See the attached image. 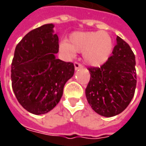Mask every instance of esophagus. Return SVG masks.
I'll use <instances>...</instances> for the list:
<instances>
[{
	"instance_id": "1",
	"label": "esophagus",
	"mask_w": 146,
	"mask_h": 146,
	"mask_svg": "<svg viewBox=\"0 0 146 146\" xmlns=\"http://www.w3.org/2000/svg\"><path fill=\"white\" fill-rule=\"evenodd\" d=\"M74 66H75V69H76V70H78V69H80V68H83V65L80 64V63H79V62H76L74 63Z\"/></svg>"
}]
</instances>
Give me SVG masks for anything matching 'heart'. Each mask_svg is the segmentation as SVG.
Masks as SVG:
<instances>
[{"mask_svg":"<svg viewBox=\"0 0 146 146\" xmlns=\"http://www.w3.org/2000/svg\"><path fill=\"white\" fill-rule=\"evenodd\" d=\"M114 48L113 39L106 31H76L72 33L69 42L62 41L60 49L70 58L76 52L83 53V58L91 66H100L110 58Z\"/></svg>","mask_w":146,"mask_h":146,"instance_id":"heart-1","label":"heart"}]
</instances>
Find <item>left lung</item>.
I'll return each mask as SVG.
<instances>
[{
	"label": "left lung",
	"mask_w": 146,
	"mask_h": 146,
	"mask_svg": "<svg viewBox=\"0 0 146 146\" xmlns=\"http://www.w3.org/2000/svg\"><path fill=\"white\" fill-rule=\"evenodd\" d=\"M112 56L101 67H89L85 89L88 102L102 116L112 117L127 107L137 85L136 59L129 44L119 36Z\"/></svg>",
	"instance_id": "8db88e82"
}]
</instances>
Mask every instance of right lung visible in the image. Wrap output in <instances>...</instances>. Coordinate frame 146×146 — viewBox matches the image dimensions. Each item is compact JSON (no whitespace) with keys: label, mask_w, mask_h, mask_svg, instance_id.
I'll return each instance as SVG.
<instances>
[{"label":"right lung","mask_w":146,"mask_h":146,"mask_svg":"<svg viewBox=\"0 0 146 146\" xmlns=\"http://www.w3.org/2000/svg\"><path fill=\"white\" fill-rule=\"evenodd\" d=\"M53 27L44 24L28 32L17 44L11 64L15 97L34 115L46 114L58 105L65 84L75 72L72 62L55 58L59 44Z\"/></svg>","instance_id":"1"}]
</instances>
